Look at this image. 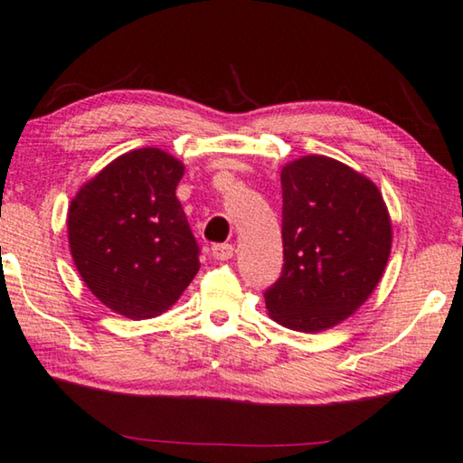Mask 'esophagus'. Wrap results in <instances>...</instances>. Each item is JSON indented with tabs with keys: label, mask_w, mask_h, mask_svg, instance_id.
Returning a JSON list of instances; mask_svg holds the SVG:
<instances>
[{
	"label": "esophagus",
	"mask_w": 463,
	"mask_h": 463,
	"mask_svg": "<svg viewBox=\"0 0 463 463\" xmlns=\"http://www.w3.org/2000/svg\"><path fill=\"white\" fill-rule=\"evenodd\" d=\"M232 253H234V247H232L231 243H220V245H213V247H212V255H213V258H216L218 261L231 260Z\"/></svg>",
	"instance_id": "1"
}]
</instances>
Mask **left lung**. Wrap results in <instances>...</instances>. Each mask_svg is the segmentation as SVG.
<instances>
[{
  "label": "left lung",
  "instance_id": "left-lung-1",
  "mask_svg": "<svg viewBox=\"0 0 463 463\" xmlns=\"http://www.w3.org/2000/svg\"><path fill=\"white\" fill-rule=\"evenodd\" d=\"M280 279L264 293L268 316L299 333L351 318L381 282L392 245L389 210L374 183L328 156L282 165Z\"/></svg>",
  "mask_w": 463,
  "mask_h": 463
}]
</instances>
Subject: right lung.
<instances>
[{
  "instance_id": "right-lung-1",
  "label": "right lung",
  "mask_w": 463,
  "mask_h": 463,
  "mask_svg": "<svg viewBox=\"0 0 463 463\" xmlns=\"http://www.w3.org/2000/svg\"><path fill=\"white\" fill-rule=\"evenodd\" d=\"M184 164L157 147L122 154L79 189L68 243L82 282L130 320L175 306L199 270V247L176 187Z\"/></svg>"
}]
</instances>
